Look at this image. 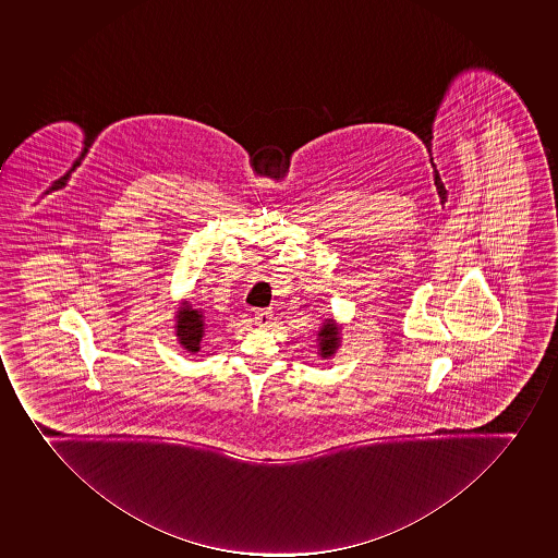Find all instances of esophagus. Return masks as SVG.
Instances as JSON below:
<instances>
[{"label": "esophagus", "mask_w": 558, "mask_h": 558, "mask_svg": "<svg viewBox=\"0 0 558 558\" xmlns=\"http://www.w3.org/2000/svg\"><path fill=\"white\" fill-rule=\"evenodd\" d=\"M270 322H272V311H254V324L258 325V327H268V325H270Z\"/></svg>", "instance_id": "1"}]
</instances>
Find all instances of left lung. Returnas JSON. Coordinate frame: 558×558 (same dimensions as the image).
<instances>
[{
  "label": "left lung",
  "mask_w": 558,
  "mask_h": 558,
  "mask_svg": "<svg viewBox=\"0 0 558 558\" xmlns=\"http://www.w3.org/2000/svg\"><path fill=\"white\" fill-rule=\"evenodd\" d=\"M316 341H318V353L322 359H330L338 352L341 347V327L336 324V319H325L316 333Z\"/></svg>",
  "instance_id": "8db88e82"
}]
</instances>
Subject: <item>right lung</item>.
Returning a JSON list of instances; mask_svg holds the SVG:
<instances>
[{"label": "right lung", "mask_w": 558, "mask_h": 558, "mask_svg": "<svg viewBox=\"0 0 558 558\" xmlns=\"http://www.w3.org/2000/svg\"><path fill=\"white\" fill-rule=\"evenodd\" d=\"M205 332L206 322L203 311L193 307L187 300H182L174 313V336L183 350H187L189 353L199 352Z\"/></svg>", "instance_id": "1"}]
</instances>
